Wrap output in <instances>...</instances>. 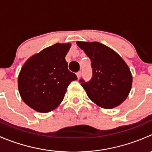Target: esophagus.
<instances>
[{
	"instance_id": "esophagus-1",
	"label": "esophagus",
	"mask_w": 152,
	"mask_h": 152,
	"mask_svg": "<svg viewBox=\"0 0 152 152\" xmlns=\"http://www.w3.org/2000/svg\"><path fill=\"white\" fill-rule=\"evenodd\" d=\"M76 76H77L78 79H79V78L81 77V76H82V73H81V71H79L78 73H76Z\"/></svg>"
}]
</instances>
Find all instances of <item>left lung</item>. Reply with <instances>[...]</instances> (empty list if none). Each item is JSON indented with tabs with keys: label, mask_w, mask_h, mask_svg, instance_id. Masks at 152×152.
Wrapping results in <instances>:
<instances>
[{
	"label": "left lung",
	"mask_w": 152,
	"mask_h": 152,
	"mask_svg": "<svg viewBox=\"0 0 152 152\" xmlns=\"http://www.w3.org/2000/svg\"><path fill=\"white\" fill-rule=\"evenodd\" d=\"M77 45L91 60L93 77L80 79L89 99L99 107L113 109L129 96L132 76L125 61L115 50L99 42L77 41Z\"/></svg>",
	"instance_id": "obj_1"
}]
</instances>
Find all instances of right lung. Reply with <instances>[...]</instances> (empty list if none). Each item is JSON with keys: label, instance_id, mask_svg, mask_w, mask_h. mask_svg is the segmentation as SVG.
<instances>
[{"label": "right lung", "instance_id": "1", "mask_svg": "<svg viewBox=\"0 0 152 152\" xmlns=\"http://www.w3.org/2000/svg\"><path fill=\"white\" fill-rule=\"evenodd\" d=\"M71 44L56 43L27 59L20 71L18 90L23 101L39 113L58 107L70 82L77 79L65 60Z\"/></svg>", "mask_w": 152, "mask_h": 152}]
</instances>
